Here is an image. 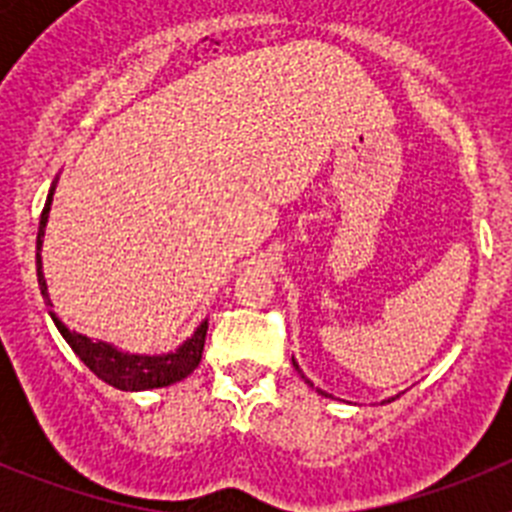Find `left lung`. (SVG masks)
Masks as SVG:
<instances>
[{
	"label": "left lung",
	"instance_id": "1",
	"mask_svg": "<svg viewBox=\"0 0 512 512\" xmlns=\"http://www.w3.org/2000/svg\"><path fill=\"white\" fill-rule=\"evenodd\" d=\"M292 364H295V359H292ZM297 366V364H295ZM297 372H300V366H297Z\"/></svg>",
	"mask_w": 512,
	"mask_h": 512
}]
</instances>
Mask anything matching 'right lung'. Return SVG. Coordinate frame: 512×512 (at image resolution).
<instances>
[{"mask_svg":"<svg viewBox=\"0 0 512 512\" xmlns=\"http://www.w3.org/2000/svg\"><path fill=\"white\" fill-rule=\"evenodd\" d=\"M53 189L45 200L43 215H40V228H38V284L40 292H43L45 302L51 305V297H48V289H45L43 271H40V246H43V233L45 223H48V212H51L53 202ZM56 328L61 330V336L66 338L74 354L79 356L84 364L89 366V372L97 374L102 382L112 384L117 390L125 392H138V390H156V387H169L174 382H182L187 374H192L202 361V351H205V336H207V320L194 330V336L189 341H184L182 346L176 348L174 354L164 356H138V354H122L115 346L104 341H92V338L81 336V333H71L66 325L58 318Z\"/></svg>","mask_w":512,"mask_h":512,"instance_id":"obj_1","label":"right lung"}]
</instances>
